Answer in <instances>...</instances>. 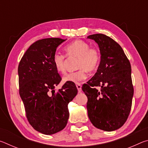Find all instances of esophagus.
I'll list each match as a JSON object with an SVG mask.
<instances>
[{"label":"esophagus","instance_id":"esophagus-1","mask_svg":"<svg viewBox=\"0 0 148 148\" xmlns=\"http://www.w3.org/2000/svg\"><path fill=\"white\" fill-rule=\"evenodd\" d=\"M76 87L77 89V91H78L79 92L82 91V85L80 84H76Z\"/></svg>","mask_w":148,"mask_h":148}]
</instances>
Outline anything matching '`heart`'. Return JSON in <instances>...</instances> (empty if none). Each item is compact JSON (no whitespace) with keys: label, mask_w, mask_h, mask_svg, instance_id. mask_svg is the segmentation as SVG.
Wrapping results in <instances>:
<instances>
[{"label":"heart","mask_w":148,"mask_h":148,"mask_svg":"<svg viewBox=\"0 0 148 148\" xmlns=\"http://www.w3.org/2000/svg\"><path fill=\"white\" fill-rule=\"evenodd\" d=\"M64 49L69 57H78L77 69L79 70L64 76V82L78 84L87 78V71L92 72L99 66L101 61L99 49L96 47H90L87 42L77 40L67 45ZM53 62L59 73L62 74L66 73V57L65 55L57 52L53 55Z\"/></svg>","instance_id":"heart-1"}]
</instances>
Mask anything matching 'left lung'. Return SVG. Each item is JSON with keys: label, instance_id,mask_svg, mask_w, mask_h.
Returning <instances> with one entry per match:
<instances>
[{"label": "left lung", "instance_id": "left-lung-1", "mask_svg": "<svg viewBox=\"0 0 148 148\" xmlns=\"http://www.w3.org/2000/svg\"><path fill=\"white\" fill-rule=\"evenodd\" d=\"M87 38L98 44L101 55L97 72L82 86L88 99V116L95 127L113 131L124 125L131 112L134 94L131 63L120 45L110 37L95 34Z\"/></svg>", "mask_w": 148, "mask_h": 148}]
</instances>
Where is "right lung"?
<instances>
[{"label":"right lung","instance_id":"add662e5","mask_svg":"<svg viewBox=\"0 0 148 148\" xmlns=\"http://www.w3.org/2000/svg\"><path fill=\"white\" fill-rule=\"evenodd\" d=\"M59 38L34 42L22 57L18 66L19 95L27 118L36 131L53 134L67 124L68 104L77 93L75 84L66 82L56 91L61 81L53 62V55L62 42Z\"/></svg>","mask_w":148,"mask_h":148}]
</instances>
